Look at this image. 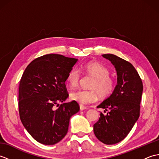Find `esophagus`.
I'll return each mask as SVG.
<instances>
[{"label":"esophagus","mask_w":159,"mask_h":159,"mask_svg":"<svg viewBox=\"0 0 159 159\" xmlns=\"http://www.w3.org/2000/svg\"><path fill=\"white\" fill-rule=\"evenodd\" d=\"M87 108L85 107V106H83V105H82V104H80V111H83V110H85V109H87Z\"/></svg>","instance_id":"34e87169"}]
</instances>
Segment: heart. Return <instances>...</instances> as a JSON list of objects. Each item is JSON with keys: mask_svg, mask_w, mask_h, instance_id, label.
<instances>
[{"mask_svg": "<svg viewBox=\"0 0 159 159\" xmlns=\"http://www.w3.org/2000/svg\"><path fill=\"white\" fill-rule=\"evenodd\" d=\"M85 72L94 78L91 84L92 89H79L70 94L72 100L80 104H87L96 102L98 97H107L111 95L116 87V82L109 77L110 71L107 67L98 62H89L82 67ZM80 74L76 68L71 69L67 75V82L74 88L79 85Z\"/></svg>", "mask_w": 159, "mask_h": 159, "instance_id": "heart-1", "label": "heart"}]
</instances>
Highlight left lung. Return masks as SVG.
Instances as JSON below:
<instances>
[{"instance_id": "1", "label": "left lung", "mask_w": 159, "mask_h": 159, "mask_svg": "<svg viewBox=\"0 0 159 159\" xmlns=\"http://www.w3.org/2000/svg\"><path fill=\"white\" fill-rule=\"evenodd\" d=\"M102 56L116 68L117 85L112 94L97 107L109 112L100 113L99 120L93 125V132L101 142L113 145L128 135L139 117L143 83L130 63L112 54Z\"/></svg>"}]
</instances>
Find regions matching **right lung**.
<instances>
[{
  "mask_svg": "<svg viewBox=\"0 0 159 159\" xmlns=\"http://www.w3.org/2000/svg\"><path fill=\"white\" fill-rule=\"evenodd\" d=\"M77 61V59L49 54L33 60L22 74L19 86L20 117L28 133L40 143L59 142L67 133L70 117L79 112L80 107L75 101L58 104L69 96L65 83Z\"/></svg>",
  "mask_w": 159,
  "mask_h": 159,
  "instance_id": "1",
  "label": "right lung"
}]
</instances>
